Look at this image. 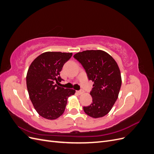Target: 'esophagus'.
I'll use <instances>...</instances> for the list:
<instances>
[{"mask_svg":"<svg viewBox=\"0 0 154 154\" xmlns=\"http://www.w3.org/2000/svg\"><path fill=\"white\" fill-rule=\"evenodd\" d=\"M77 93L79 95H81L83 93V91H77Z\"/></svg>","mask_w":154,"mask_h":154,"instance_id":"obj_1","label":"esophagus"}]
</instances>
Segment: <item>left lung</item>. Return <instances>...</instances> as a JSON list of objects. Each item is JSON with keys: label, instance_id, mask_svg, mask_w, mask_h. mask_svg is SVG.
<instances>
[{"label": "left lung", "instance_id": "left-lung-1", "mask_svg": "<svg viewBox=\"0 0 154 154\" xmlns=\"http://www.w3.org/2000/svg\"><path fill=\"white\" fill-rule=\"evenodd\" d=\"M94 82L90 94L92 103L83 106V110L93 118L108 114L117 100L122 86L119 68L115 60L102 50H87L74 55Z\"/></svg>", "mask_w": 154, "mask_h": 154}]
</instances>
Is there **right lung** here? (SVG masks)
<instances>
[{"instance_id":"right-lung-1","label":"right lung","mask_w":154,"mask_h":154,"mask_svg":"<svg viewBox=\"0 0 154 154\" xmlns=\"http://www.w3.org/2000/svg\"><path fill=\"white\" fill-rule=\"evenodd\" d=\"M72 55V53H44L32 61L27 71L29 98L38 114L45 119L53 120L62 116L68 97L76 92L58 85L62 80L60 72Z\"/></svg>"}]
</instances>
